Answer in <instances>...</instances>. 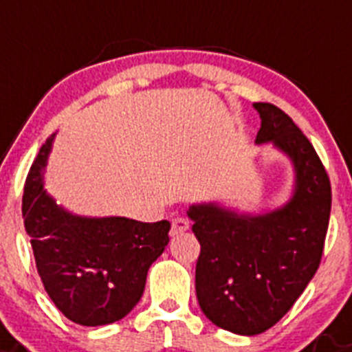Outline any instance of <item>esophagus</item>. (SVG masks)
I'll return each instance as SVG.
<instances>
[{"mask_svg":"<svg viewBox=\"0 0 352 352\" xmlns=\"http://www.w3.org/2000/svg\"><path fill=\"white\" fill-rule=\"evenodd\" d=\"M187 229H189V221L184 219V217H175L172 221V231H170V234L179 236L182 234V232H186Z\"/></svg>","mask_w":352,"mask_h":352,"instance_id":"esophagus-1","label":"esophagus"}]
</instances>
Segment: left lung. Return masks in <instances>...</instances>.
I'll return each instance as SVG.
<instances>
[{"label": "left lung", "instance_id": "left-lung-1", "mask_svg": "<svg viewBox=\"0 0 352 352\" xmlns=\"http://www.w3.org/2000/svg\"><path fill=\"white\" fill-rule=\"evenodd\" d=\"M254 107L262 120L257 142H272L294 161V198L258 217L217 205L187 212L201 245L199 307L213 324L239 335L262 333L292 309L320 267L331 208L330 179L309 139L274 104Z\"/></svg>", "mask_w": 352, "mask_h": 352}]
</instances>
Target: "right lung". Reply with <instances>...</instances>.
<instances>
[{
	"instance_id": "right-lung-1",
	"label": "right lung",
	"mask_w": 352,
	"mask_h": 352,
	"mask_svg": "<svg viewBox=\"0 0 352 352\" xmlns=\"http://www.w3.org/2000/svg\"><path fill=\"white\" fill-rule=\"evenodd\" d=\"M50 144L39 149L22 196L36 269L67 320L83 327L114 323L142 297L147 271L170 241V222L85 219L58 208L41 184Z\"/></svg>"
}]
</instances>
